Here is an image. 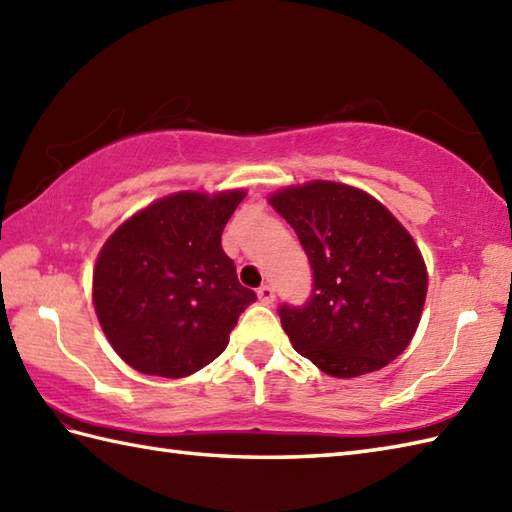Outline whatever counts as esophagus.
I'll list each match as a JSON object with an SVG mask.
<instances>
[{
  "mask_svg": "<svg viewBox=\"0 0 512 512\" xmlns=\"http://www.w3.org/2000/svg\"><path fill=\"white\" fill-rule=\"evenodd\" d=\"M257 297H259V301L266 303V306H268V303L275 301V288L270 286V284H264L262 288L257 290Z\"/></svg>",
  "mask_w": 512,
  "mask_h": 512,
  "instance_id": "esophagus-1",
  "label": "esophagus"
}]
</instances>
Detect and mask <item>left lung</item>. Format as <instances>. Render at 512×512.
Returning <instances> with one entry per match:
<instances>
[{
  "instance_id": "obj_1",
  "label": "left lung",
  "mask_w": 512,
  "mask_h": 512,
  "mask_svg": "<svg viewBox=\"0 0 512 512\" xmlns=\"http://www.w3.org/2000/svg\"><path fill=\"white\" fill-rule=\"evenodd\" d=\"M312 268L303 306L279 308L292 347L336 378L363 376L405 352L427 297L422 255L394 215L347 184L314 180L270 195Z\"/></svg>"
}]
</instances>
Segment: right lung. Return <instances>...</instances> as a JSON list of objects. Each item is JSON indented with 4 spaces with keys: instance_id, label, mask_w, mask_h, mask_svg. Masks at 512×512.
<instances>
[{
    "instance_id": "right-lung-1",
    "label": "right lung",
    "mask_w": 512,
    "mask_h": 512,
    "mask_svg": "<svg viewBox=\"0 0 512 512\" xmlns=\"http://www.w3.org/2000/svg\"><path fill=\"white\" fill-rule=\"evenodd\" d=\"M244 191L173 193L129 217L94 268V310L116 354L149 376L182 378L220 356L250 303L222 231Z\"/></svg>"
}]
</instances>
